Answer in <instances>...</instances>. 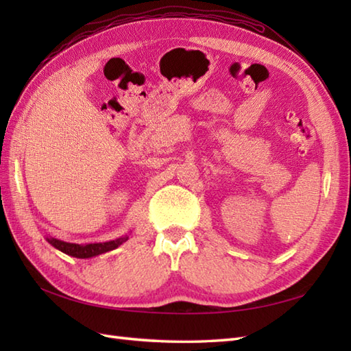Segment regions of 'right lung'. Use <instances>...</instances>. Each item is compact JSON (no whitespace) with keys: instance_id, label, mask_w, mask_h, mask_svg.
Wrapping results in <instances>:
<instances>
[{"instance_id":"obj_1","label":"right lung","mask_w":351,"mask_h":351,"mask_svg":"<svg viewBox=\"0 0 351 351\" xmlns=\"http://www.w3.org/2000/svg\"><path fill=\"white\" fill-rule=\"evenodd\" d=\"M128 240V235H123L121 238H116V240H111L107 243H90V244H75V243H66L62 240H57V238H47V241L54 245L56 249L66 253V255L73 256V258H93L98 256L101 253H106L110 250L117 249L119 245L123 244Z\"/></svg>"}]
</instances>
